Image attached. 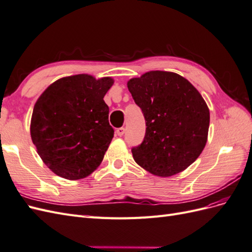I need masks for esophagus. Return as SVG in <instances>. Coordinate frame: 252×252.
<instances>
[{
	"mask_svg": "<svg viewBox=\"0 0 252 252\" xmlns=\"http://www.w3.org/2000/svg\"><path fill=\"white\" fill-rule=\"evenodd\" d=\"M116 133H117V135L122 136V135H123V134L125 133V128H123V127H122V128H118Z\"/></svg>",
	"mask_w": 252,
	"mask_h": 252,
	"instance_id": "obj_1",
	"label": "esophagus"
}]
</instances>
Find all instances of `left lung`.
I'll return each instance as SVG.
<instances>
[{"instance_id": "1", "label": "left lung", "mask_w": 252, "mask_h": 252, "mask_svg": "<svg viewBox=\"0 0 252 252\" xmlns=\"http://www.w3.org/2000/svg\"><path fill=\"white\" fill-rule=\"evenodd\" d=\"M146 121V133L132 157L142 168L167 178L200 157L208 139L210 113L197 89L182 75L162 70L127 82Z\"/></svg>"}]
</instances>
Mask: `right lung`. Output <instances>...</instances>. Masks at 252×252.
<instances>
[{
    "mask_svg": "<svg viewBox=\"0 0 252 252\" xmlns=\"http://www.w3.org/2000/svg\"><path fill=\"white\" fill-rule=\"evenodd\" d=\"M111 77L82 73L59 79L37 98L30 135L44 164L57 175L77 181L102 163L113 138L104 96Z\"/></svg>",
    "mask_w": 252,
    "mask_h": 252,
    "instance_id": "1",
    "label": "right lung"
}]
</instances>
